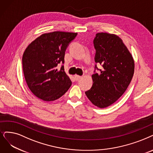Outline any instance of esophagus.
Wrapping results in <instances>:
<instances>
[{
    "label": "esophagus",
    "instance_id": "obj_1",
    "mask_svg": "<svg viewBox=\"0 0 153 153\" xmlns=\"http://www.w3.org/2000/svg\"><path fill=\"white\" fill-rule=\"evenodd\" d=\"M74 78H75V80L76 81H78V80H80V79L82 78V76H79V75H75Z\"/></svg>",
    "mask_w": 153,
    "mask_h": 153
}]
</instances>
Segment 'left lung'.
<instances>
[{"label":"left lung","mask_w":153,"mask_h":153,"mask_svg":"<svg viewBox=\"0 0 153 153\" xmlns=\"http://www.w3.org/2000/svg\"><path fill=\"white\" fill-rule=\"evenodd\" d=\"M95 62L103 66L100 74L91 76L93 85L85 91L88 99L98 107L105 108L117 101L130 84L134 72L132 54L118 36L107 33L96 34ZM95 69H97L95 65Z\"/></svg>","instance_id":"8db88e82"}]
</instances>
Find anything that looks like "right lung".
<instances>
[{
  "mask_svg": "<svg viewBox=\"0 0 153 153\" xmlns=\"http://www.w3.org/2000/svg\"><path fill=\"white\" fill-rule=\"evenodd\" d=\"M76 33L54 31L42 34L26 48L22 56V70L32 93L46 102L62 97L71 85L64 66L65 51Z\"/></svg>",
  "mask_w": 153,
  "mask_h": 153,
  "instance_id": "obj_1",
  "label": "right lung"
}]
</instances>
